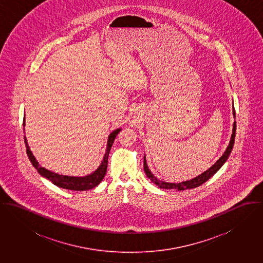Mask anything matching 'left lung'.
<instances>
[{
    "label": "left lung",
    "instance_id": "8db88e82",
    "mask_svg": "<svg viewBox=\"0 0 263 263\" xmlns=\"http://www.w3.org/2000/svg\"><path fill=\"white\" fill-rule=\"evenodd\" d=\"M234 116L235 115V110H233ZM235 134H236V122H234L233 125V133H232V136H231V140H230V143L229 146L227 147L226 151L224 152V154L221 156V158L211 167L209 168L208 171H205L204 174H202L191 180H187V181H183V182H179V183H170V182H165V181H162V180H159L157 179L154 175H152L150 173V171L148 170L147 167V163H146L145 157H144V161H143V166H144V172H145L146 175L148 176V178H150L156 185H158L159 187L161 189H175V190H178V191H183V190H186V189H194V187H197L201 184H203L204 181H206L210 177H212L213 175H215L220 168L221 166L226 162V160L228 159L232 149H233L234 141H235Z\"/></svg>",
    "mask_w": 263,
    "mask_h": 263
}]
</instances>
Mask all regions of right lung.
<instances>
[{
  "label": "right lung",
  "mask_w": 263,
  "mask_h": 263,
  "mask_svg": "<svg viewBox=\"0 0 263 263\" xmlns=\"http://www.w3.org/2000/svg\"><path fill=\"white\" fill-rule=\"evenodd\" d=\"M23 125H24V122H23ZM120 130L121 129H117V130L113 131L110 134L109 140H108V145H107V151H106L105 157L102 161V164L99 166V168L95 173H92L91 175L83 176V177L58 175V174H54V173H51V172L45 170L42 166H39L38 161L35 159L32 152L30 151L29 146H28L25 136H24V141H25L26 151H27V155L29 157L30 161H31L32 165L37 170L39 175L46 177L53 184L58 185L59 187L66 189V190H72V191H87V190H90V189L97 186L102 181V179L104 178V176L106 175L107 166H108V156H109L111 147L113 145L114 140H115L118 133L120 132Z\"/></svg>",
  "instance_id": "right-lung-1"
}]
</instances>
